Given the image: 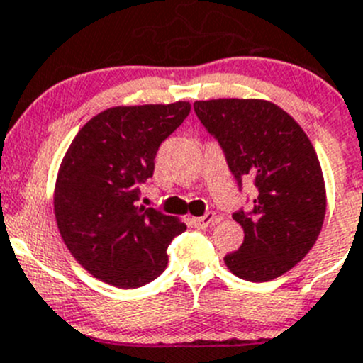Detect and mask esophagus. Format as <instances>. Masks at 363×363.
<instances>
[{
  "label": "esophagus",
  "instance_id": "34e87169",
  "mask_svg": "<svg viewBox=\"0 0 363 363\" xmlns=\"http://www.w3.org/2000/svg\"><path fill=\"white\" fill-rule=\"evenodd\" d=\"M213 220H215V213L213 211H208V213H204L203 217H197V218H194V225H196L197 229H206L208 225L210 224H213Z\"/></svg>",
  "mask_w": 363,
  "mask_h": 363
}]
</instances>
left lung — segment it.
<instances>
[{"instance_id": "left-lung-1", "label": "left lung", "mask_w": 363, "mask_h": 363, "mask_svg": "<svg viewBox=\"0 0 363 363\" xmlns=\"http://www.w3.org/2000/svg\"><path fill=\"white\" fill-rule=\"evenodd\" d=\"M224 152L238 189L252 182V210L233 218L243 243L224 257L236 277L267 282L307 256L326 211L325 182L314 146L286 111L267 100L218 99L194 104Z\"/></svg>"}]
</instances>
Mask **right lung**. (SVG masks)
Returning a JSON list of instances; mask_svg holds the SVG:
<instances>
[{"instance_id":"add662e5","label":"right lung","mask_w":363,"mask_h":363,"mask_svg":"<svg viewBox=\"0 0 363 363\" xmlns=\"http://www.w3.org/2000/svg\"><path fill=\"white\" fill-rule=\"evenodd\" d=\"M190 113L189 102L111 107L88 121L60 166L55 213L65 245L93 277L123 289L155 281L167 247L186 229L177 217L138 206L159 146Z\"/></svg>"}]
</instances>
